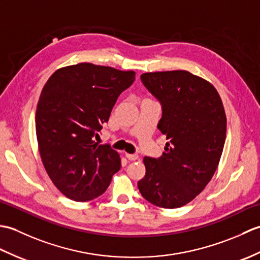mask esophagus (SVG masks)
I'll return each instance as SVG.
<instances>
[{
    "mask_svg": "<svg viewBox=\"0 0 260 260\" xmlns=\"http://www.w3.org/2000/svg\"><path fill=\"white\" fill-rule=\"evenodd\" d=\"M126 157L129 159V161H136V159H139V155L137 154H129V153H126Z\"/></svg>",
    "mask_w": 260,
    "mask_h": 260,
    "instance_id": "1",
    "label": "esophagus"
}]
</instances>
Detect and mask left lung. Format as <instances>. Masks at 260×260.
I'll list each match as a JSON object with an SVG mask.
<instances>
[{
	"instance_id": "obj_1",
	"label": "left lung",
	"mask_w": 260,
	"mask_h": 260,
	"mask_svg": "<svg viewBox=\"0 0 260 260\" xmlns=\"http://www.w3.org/2000/svg\"><path fill=\"white\" fill-rule=\"evenodd\" d=\"M141 80L161 104L157 128L168 142L161 157L143 159L146 173L137 186L154 206L183 207L218 168L227 131L221 98L210 82L185 70L146 73Z\"/></svg>"
}]
</instances>
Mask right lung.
<instances>
[{
    "label": "right lung",
    "mask_w": 260,
    "mask_h": 260,
    "mask_svg": "<svg viewBox=\"0 0 260 260\" xmlns=\"http://www.w3.org/2000/svg\"><path fill=\"white\" fill-rule=\"evenodd\" d=\"M134 80V71L84 62L58 69L43 87L36 113L39 152L49 178L71 200L102 196L120 169L119 154L93 139Z\"/></svg>",
    "instance_id": "obj_1"
}]
</instances>
